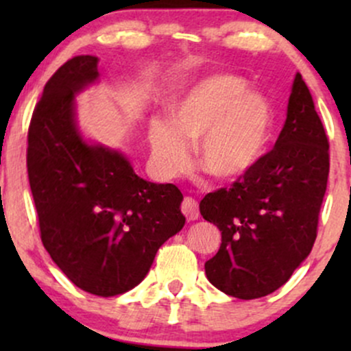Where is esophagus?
Returning a JSON list of instances; mask_svg holds the SVG:
<instances>
[{"mask_svg":"<svg viewBox=\"0 0 351 351\" xmlns=\"http://www.w3.org/2000/svg\"><path fill=\"white\" fill-rule=\"evenodd\" d=\"M181 213L186 216L188 221H195L199 217V206H198V201L191 196H186L181 201Z\"/></svg>","mask_w":351,"mask_h":351,"instance_id":"34e87169","label":"esophagus"}]
</instances>
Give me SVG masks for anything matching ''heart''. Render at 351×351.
<instances>
[{
    "label": "heart",
    "instance_id": "1",
    "mask_svg": "<svg viewBox=\"0 0 351 351\" xmlns=\"http://www.w3.org/2000/svg\"><path fill=\"white\" fill-rule=\"evenodd\" d=\"M271 110L243 79L215 75L196 84L170 110V123L153 120L148 140L165 175L175 176L189 162V142L204 171L217 180L243 175L264 153Z\"/></svg>",
    "mask_w": 351,
    "mask_h": 351
}]
</instances>
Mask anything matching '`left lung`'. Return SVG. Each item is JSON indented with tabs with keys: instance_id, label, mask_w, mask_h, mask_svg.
Masks as SVG:
<instances>
[{
	"instance_id": "1",
	"label": "left lung",
	"mask_w": 351,
	"mask_h": 351,
	"mask_svg": "<svg viewBox=\"0 0 351 351\" xmlns=\"http://www.w3.org/2000/svg\"><path fill=\"white\" fill-rule=\"evenodd\" d=\"M328 171L327 134L297 74L272 150L231 186L201 199V216L221 231L219 251L204 264L209 282L228 295L251 300L291 279L315 243Z\"/></svg>"
}]
</instances>
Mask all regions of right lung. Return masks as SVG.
Here are the masks:
<instances>
[{
  "mask_svg": "<svg viewBox=\"0 0 351 351\" xmlns=\"http://www.w3.org/2000/svg\"><path fill=\"white\" fill-rule=\"evenodd\" d=\"M99 58L75 56L44 86L27 130V178L41 241L72 284L99 297L145 279L156 251L184 226L175 184L140 178L122 153L87 145L74 94L99 77Z\"/></svg>",
  "mask_w": 351,
  "mask_h": 351,
  "instance_id": "right-lung-1",
  "label": "right lung"
}]
</instances>
